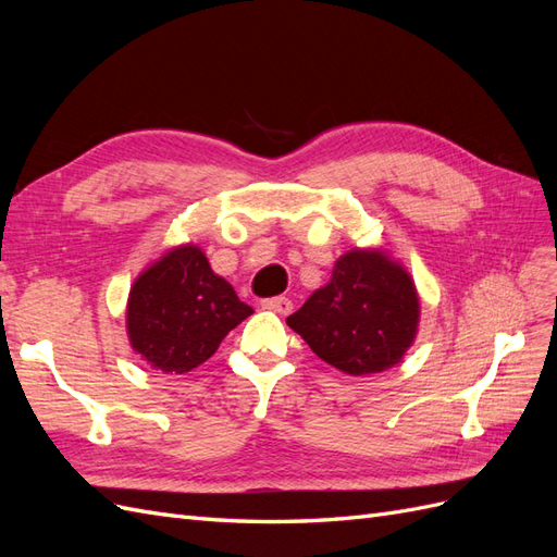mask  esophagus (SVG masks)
Wrapping results in <instances>:
<instances>
[{
  "label": "esophagus",
  "instance_id": "1",
  "mask_svg": "<svg viewBox=\"0 0 557 557\" xmlns=\"http://www.w3.org/2000/svg\"><path fill=\"white\" fill-rule=\"evenodd\" d=\"M262 307L267 311H274V313H281V315H288L293 311V301L288 297H269L262 301Z\"/></svg>",
  "mask_w": 557,
  "mask_h": 557
}]
</instances>
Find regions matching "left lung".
Instances as JSON below:
<instances>
[{
    "label": "left lung",
    "instance_id": "8db88e82",
    "mask_svg": "<svg viewBox=\"0 0 557 557\" xmlns=\"http://www.w3.org/2000/svg\"><path fill=\"white\" fill-rule=\"evenodd\" d=\"M320 360L350 376L401 362L418 334L420 299L411 274L383 248H352L332 278L285 318Z\"/></svg>",
    "mask_w": 557,
    "mask_h": 557
}]
</instances>
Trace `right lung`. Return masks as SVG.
<instances>
[{"label": "right lung", "instance_id": "right-lung-1", "mask_svg": "<svg viewBox=\"0 0 557 557\" xmlns=\"http://www.w3.org/2000/svg\"><path fill=\"white\" fill-rule=\"evenodd\" d=\"M250 313L232 285L213 274L205 250L181 244L134 278L125 327L141 360L164 374H185L207 362Z\"/></svg>", "mask_w": 557, "mask_h": 557}]
</instances>
